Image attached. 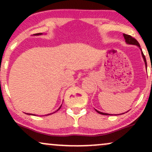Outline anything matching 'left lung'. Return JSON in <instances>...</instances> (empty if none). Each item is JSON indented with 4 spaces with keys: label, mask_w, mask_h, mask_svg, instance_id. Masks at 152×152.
<instances>
[{
    "label": "left lung",
    "mask_w": 152,
    "mask_h": 152,
    "mask_svg": "<svg viewBox=\"0 0 152 152\" xmlns=\"http://www.w3.org/2000/svg\"><path fill=\"white\" fill-rule=\"evenodd\" d=\"M124 37L125 40H126V42L127 43H129V44L136 45V46H138L139 47H140V44H139V42H138L137 40V39H135V38L132 37V36H131L130 35H127V34H124ZM142 54L143 58H144V62H145V65H146V66H147V64H146V61L145 56L144 55V53H143V52H142ZM96 111L97 112H98L99 114H100L106 115V116H107V115H111V114H106V113H102V112H100V111H97V110H96Z\"/></svg>",
    "instance_id": "1"
}]
</instances>
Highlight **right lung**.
<instances>
[{
  "label": "right lung",
  "mask_w": 152,
  "mask_h": 152,
  "mask_svg": "<svg viewBox=\"0 0 152 152\" xmlns=\"http://www.w3.org/2000/svg\"><path fill=\"white\" fill-rule=\"evenodd\" d=\"M40 34H36L35 35H40ZM61 107H60V108H61ZM60 108H59V109H60Z\"/></svg>",
  "instance_id": "1"
}]
</instances>
